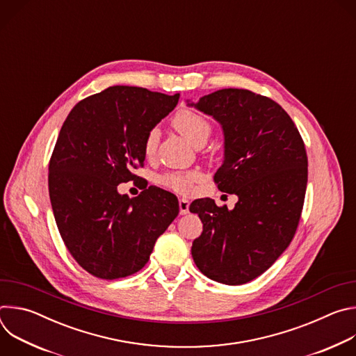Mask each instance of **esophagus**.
Masks as SVG:
<instances>
[{
	"mask_svg": "<svg viewBox=\"0 0 356 356\" xmlns=\"http://www.w3.org/2000/svg\"><path fill=\"white\" fill-rule=\"evenodd\" d=\"M188 207H190V201L187 198H180L179 200V210L181 216L188 214Z\"/></svg>",
	"mask_w": 356,
	"mask_h": 356,
	"instance_id": "1",
	"label": "esophagus"
}]
</instances>
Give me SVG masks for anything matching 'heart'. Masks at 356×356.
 Here are the masks:
<instances>
[{"instance_id":"heart-1","label":"heart","mask_w":356,"mask_h":356,"mask_svg":"<svg viewBox=\"0 0 356 356\" xmlns=\"http://www.w3.org/2000/svg\"><path fill=\"white\" fill-rule=\"evenodd\" d=\"M175 129L184 138L187 139L193 146L200 145V143H206L211 134V125L210 122L201 117L200 114L194 111H180L176 114V117L172 121ZM159 140V134L156 129L150 131L145 139L143 149L146 155H152L156 150ZM197 179V173H188V175H168L162 179V183L176 191H187L190 188L191 181Z\"/></svg>"}]
</instances>
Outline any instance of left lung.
<instances>
[{"instance_id": "obj_1", "label": "left lung", "mask_w": 356, "mask_h": 356, "mask_svg": "<svg viewBox=\"0 0 356 356\" xmlns=\"http://www.w3.org/2000/svg\"><path fill=\"white\" fill-rule=\"evenodd\" d=\"M186 103L221 125L224 161L214 180L238 195L232 210L211 198L191 202L202 222L191 257L209 279L243 284L268 270L294 236L307 187L306 147L289 114L249 90L222 88Z\"/></svg>"}]
</instances>
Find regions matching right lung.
Here are the masks:
<instances>
[{
  "label": "right lung",
  "mask_w": 356,
  "mask_h": 356,
  "mask_svg": "<svg viewBox=\"0 0 356 356\" xmlns=\"http://www.w3.org/2000/svg\"><path fill=\"white\" fill-rule=\"evenodd\" d=\"M142 87L114 86L80 101L67 115L49 165L54 216L72 257L99 279L140 270L179 214L177 197L150 186L118 193L145 162L143 143L179 103Z\"/></svg>",
  "instance_id": "1"
}]
</instances>
